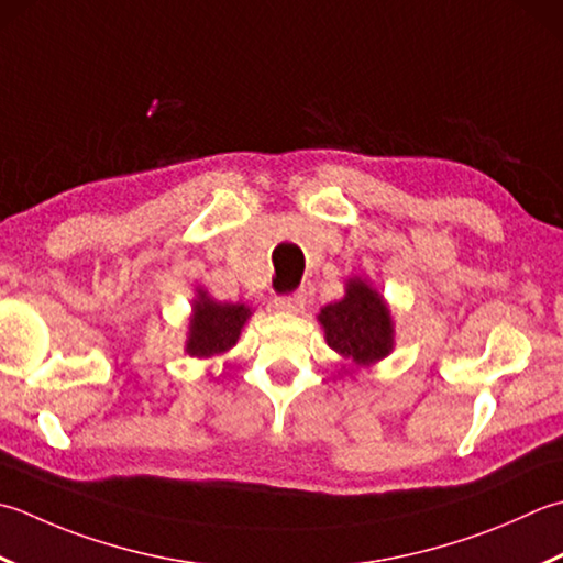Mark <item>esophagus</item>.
<instances>
[{
	"mask_svg": "<svg viewBox=\"0 0 563 563\" xmlns=\"http://www.w3.org/2000/svg\"><path fill=\"white\" fill-rule=\"evenodd\" d=\"M305 302H307V292L297 290V292L278 297V300H275V307H278V310H283V312H300Z\"/></svg>",
	"mask_w": 563,
	"mask_h": 563,
	"instance_id": "esophagus-1",
	"label": "esophagus"
}]
</instances>
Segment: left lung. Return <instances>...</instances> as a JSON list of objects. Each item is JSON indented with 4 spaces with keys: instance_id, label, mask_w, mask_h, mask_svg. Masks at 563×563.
<instances>
[{
    "instance_id": "8db88e82",
    "label": "left lung",
    "mask_w": 563,
    "mask_h": 563,
    "mask_svg": "<svg viewBox=\"0 0 563 563\" xmlns=\"http://www.w3.org/2000/svg\"><path fill=\"white\" fill-rule=\"evenodd\" d=\"M329 349L354 366H371L393 351V317L383 295L366 280L349 278L346 295L319 312Z\"/></svg>"
}]
</instances>
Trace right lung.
I'll return each mask as SVG.
<instances>
[{
  "mask_svg": "<svg viewBox=\"0 0 563 563\" xmlns=\"http://www.w3.org/2000/svg\"><path fill=\"white\" fill-rule=\"evenodd\" d=\"M251 310L246 305L217 302L205 290H197L192 300L190 334L185 351L197 358L222 356L236 344Z\"/></svg>",
  "mask_w": 563,
  "mask_h": 563,
  "instance_id": "add662e5",
  "label": "right lung"
}]
</instances>
